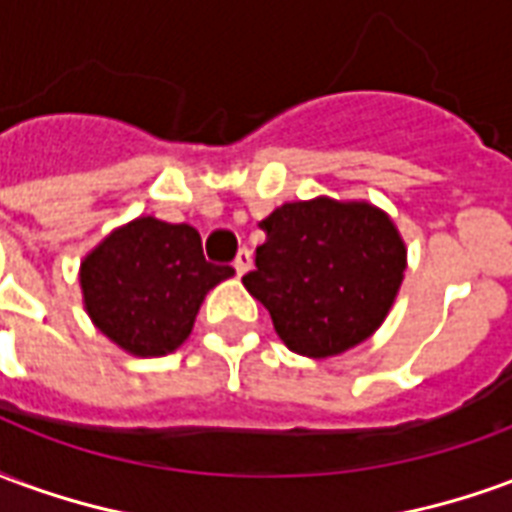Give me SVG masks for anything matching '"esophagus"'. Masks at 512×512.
<instances>
[{
  "label": "esophagus",
  "mask_w": 512,
  "mask_h": 512,
  "mask_svg": "<svg viewBox=\"0 0 512 512\" xmlns=\"http://www.w3.org/2000/svg\"><path fill=\"white\" fill-rule=\"evenodd\" d=\"M233 266H235V271H238V274H246V271L252 268V252H249V249H241V252L235 255Z\"/></svg>",
  "instance_id": "esophagus-1"
}]
</instances>
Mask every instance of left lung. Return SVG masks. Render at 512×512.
Segmentation results:
<instances>
[{
	"label": "left lung",
	"mask_w": 512,
	"mask_h": 512,
	"mask_svg": "<svg viewBox=\"0 0 512 512\" xmlns=\"http://www.w3.org/2000/svg\"><path fill=\"white\" fill-rule=\"evenodd\" d=\"M260 227L266 241L244 285L290 351L337 356L384 323L403 282L406 244L381 208L315 197L279 205Z\"/></svg>",
	"instance_id": "obj_1"
}]
</instances>
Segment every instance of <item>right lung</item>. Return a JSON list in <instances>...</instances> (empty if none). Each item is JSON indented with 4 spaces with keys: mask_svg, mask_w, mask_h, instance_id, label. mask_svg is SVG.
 <instances>
[{
    "mask_svg": "<svg viewBox=\"0 0 512 512\" xmlns=\"http://www.w3.org/2000/svg\"><path fill=\"white\" fill-rule=\"evenodd\" d=\"M208 263L191 224L139 216L82 260L84 310L98 332L134 356H167L186 343L208 290L233 277Z\"/></svg>",
    "mask_w": 512,
    "mask_h": 512,
    "instance_id": "add662e5",
    "label": "right lung"
}]
</instances>
